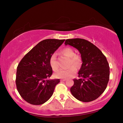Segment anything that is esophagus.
Returning <instances> with one entry per match:
<instances>
[{"instance_id": "obj_1", "label": "esophagus", "mask_w": 123, "mask_h": 123, "mask_svg": "<svg viewBox=\"0 0 123 123\" xmlns=\"http://www.w3.org/2000/svg\"><path fill=\"white\" fill-rule=\"evenodd\" d=\"M67 80L66 79H62V80H61V81H65V80Z\"/></svg>"}]
</instances>
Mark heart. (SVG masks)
Masks as SVG:
<instances>
[{"label":"heart","instance_id":"b5f03b06","mask_svg":"<svg viewBox=\"0 0 123 123\" xmlns=\"http://www.w3.org/2000/svg\"><path fill=\"white\" fill-rule=\"evenodd\" d=\"M62 53L64 55L70 58L69 65L73 64L75 65L70 66L68 69H61L54 74V76L58 78H68L73 76L77 72V68H80L82 64V59L81 56L75 53L73 49L71 48H65L62 50ZM50 65L54 71L58 69L59 65L56 60V55L53 54L51 55L49 60Z\"/></svg>","mask_w":123,"mask_h":123}]
</instances>
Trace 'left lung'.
Here are the masks:
<instances>
[{
	"mask_svg": "<svg viewBox=\"0 0 123 123\" xmlns=\"http://www.w3.org/2000/svg\"><path fill=\"white\" fill-rule=\"evenodd\" d=\"M65 45L76 48L81 54L82 64L78 79H74L70 92L82 102L97 99L106 88L110 77V67L106 56L99 49L82 38L67 39Z\"/></svg>",
	"mask_w": 123,
	"mask_h": 123,
	"instance_id": "1",
	"label": "left lung"
}]
</instances>
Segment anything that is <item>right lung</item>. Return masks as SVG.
Wrapping results in <instances>:
<instances>
[{"mask_svg":"<svg viewBox=\"0 0 123 123\" xmlns=\"http://www.w3.org/2000/svg\"><path fill=\"white\" fill-rule=\"evenodd\" d=\"M65 40L40 42L22 59L17 68L16 84L21 96L32 105H39L53 95L59 79L48 80L53 74L49 60Z\"/></svg>","mask_w":123,"mask_h":123,"instance_id":"1","label":"right lung"}]
</instances>
